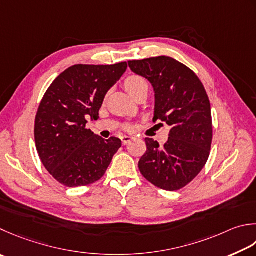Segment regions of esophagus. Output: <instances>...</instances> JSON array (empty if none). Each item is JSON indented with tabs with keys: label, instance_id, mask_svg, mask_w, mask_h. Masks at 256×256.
Listing matches in <instances>:
<instances>
[{
	"label": "esophagus",
	"instance_id": "esophagus-1",
	"mask_svg": "<svg viewBox=\"0 0 256 256\" xmlns=\"http://www.w3.org/2000/svg\"><path fill=\"white\" fill-rule=\"evenodd\" d=\"M121 140H122V144L123 145H126V144H128L130 142L132 141L133 138L132 136H122Z\"/></svg>",
	"mask_w": 256,
	"mask_h": 256
}]
</instances>
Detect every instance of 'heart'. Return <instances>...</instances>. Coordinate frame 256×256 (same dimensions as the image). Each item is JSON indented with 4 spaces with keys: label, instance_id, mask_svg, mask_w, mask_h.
I'll return each instance as SVG.
<instances>
[{
    "label": "heart",
    "instance_id": "heart-1",
    "mask_svg": "<svg viewBox=\"0 0 256 256\" xmlns=\"http://www.w3.org/2000/svg\"><path fill=\"white\" fill-rule=\"evenodd\" d=\"M124 86L133 98H135L138 94L142 92H148V81L144 78L140 76V75H131V76H128L126 80H125ZM126 128H130L126 126Z\"/></svg>",
    "mask_w": 256,
    "mask_h": 256
}]
</instances>
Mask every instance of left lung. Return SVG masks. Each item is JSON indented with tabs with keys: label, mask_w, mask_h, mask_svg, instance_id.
Returning a JSON list of instances; mask_svg holds the SVG:
<instances>
[{
	"label": "left lung",
	"mask_w": 256,
	"mask_h": 256,
	"mask_svg": "<svg viewBox=\"0 0 256 256\" xmlns=\"http://www.w3.org/2000/svg\"><path fill=\"white\" fill-rule=\"evenodd\" d=\"M128 66L152 84L153 121L171 126L163 146L145 138L146 152L140 158V172L155 186L178 191L198 176L210 156L213 126L206 91L191 68L172 58L128 61Z\"/></svg>",
	"instance_id": "1"
}]
</instances>
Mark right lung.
Segmentation results:
<instances>
[{
  "label": "right lung",
  "mask_w": 256,
  "mask_h": 256,
  "mask_svg": "<svg viewBox=\"0 0 256 256\" xmlns=\"http://www.w3.org/2000/svg\"><path fill=\"white\" fill-rule=\"evenodd\" d=\"M126 68V62L73 65L45 92L35 116V145L44 168L64 186L98 181L121 148V140L100 138L86 123L98 118L105 95Z\"/></svg>",
  "instance_id": "1"
}]
</instances>
